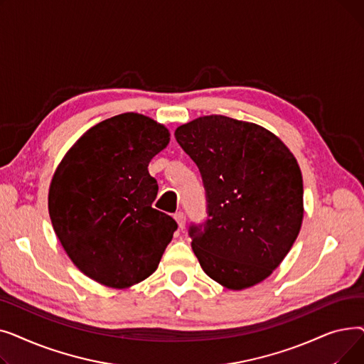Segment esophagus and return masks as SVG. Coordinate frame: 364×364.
I'll return each mask as SVG.
<instances>
[{"label":"esophagus","instance_id":"esophagus-1","mask_svg":"<svg viewBox=\"0 0 364 364\" xmlns=\"http://www.w3.org/2000/svg\"><path fill=\"white\" fill-rule=\"evenodd\" d=\"M174 218H176V221H177V224H178L180 230H183V228L186 227V215H184L183 213H177V214L174 215Z\"/></svg>","mask_w":364,"mask_h":364}]
</instances>
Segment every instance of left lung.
I'll return each instance as SVG.
<instances>
[{"label":"left lung","instance_id":"8db88e82","mask_svg":"<svg viewBox=\"0 0 364 364\" xmlns=\"http://www.w3.org/2000/svg\"><path fill=\"white\" fill-rule=\"evenodd\" d=\"M176 140L205 187L208 217L188 228L200 267L227 289L251 288L277 269L301 230L295 156L269 129L223 114L178 127Z\"/></svg>","mask_w":364,"mask_h":364}]
</instances>
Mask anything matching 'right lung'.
Here are the masks:
<instances>
[{
    "label": "right lung",
    "instance_id": "obj_1",
    "mask_svg": "<svg viewBox=\"0 0 364 364\" xmlns=\"http://www.w3.org/2000/svg\"><path fill=\"white\" fill-rule=\"evenodd\" d=\"M168 143L164 125L122 113L90 128L57 166L48 192L53 228L90 279L124 289L158 269L177 223L151 208L158 183L147 166Z\"/></svg>",
    "mask_w": 364,
    "mask_h": 364
}]
</instances>
